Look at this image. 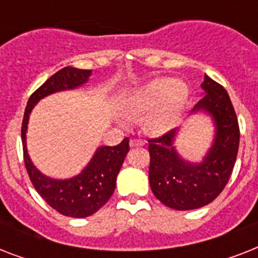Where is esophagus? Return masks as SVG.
Listing matches in <instances>:
<instances>
[{
  "instance_id": "esophagus-1",
  "label": "esophagus",
  "mask_w": 258,
  "mask_h": 258,
  "mask_svg": "<svg viewBox=\"0 0 258 258\" xmlns=\"http://www.w3.org/2000/svg\"><path fill=\"white\" fill-rule=\"evenodd\" d=\"M146 145V141L143 139H131L130 141V146L131 147H142V146Z\"/></svg>"
}]
</instances>
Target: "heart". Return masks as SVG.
Segmentation results:
<instances>
[{"mask_svg":"<svg viewBox=\"0 0 258 258\" xmlns=\"http://www.w3.org/2000/svg\"><path fill=\"white\" fill-rule=\"evenodd\" d=\"M187 86L180 80L154 78L134 88L125 99L130 111L146 112L145 124L154 133H166L178 123L187 103Z\"/></svg>","mask_w":258,"mask_h":258,"instance_id":"1","label":"heart"}]
</instances>
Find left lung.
Returning a JSON list of instances; mask_svg holds the SVG:
<instances>
[{"label":"left lung","mask_w":258,"mask_h":258,"mask_svg":"<svg viewBox=\"0 0 258 258\" xmlns=\"http://www.w3.org/2000/svg\"><path fill=\"white\" fill-rule=\"evenodd\" d=\"M205 95L192 112L210 113L216 123V139L201 163H190L174 147L176 130L149 139L150 186L162 204L175 210H192L210 204L228 183L236 163L240 127L236 111L224 87L205 75Z\"/></svg>","instance_id":"obj_1"}]
</instances>
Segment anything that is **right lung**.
Returning <instances> with one entry per match:
<instances>
[{"mask_svg":"<svg viewBox=\"0 0 258 258\" xmlns=\"http://www.w3.org/2000/svg\"><path fill=\"white\" fill-rule=\"evenodd\" d=\"M91 71L66 67L52 75L40 88L32 93L26 104L21 127L22 150L26 171L34 188L42 200L62 216L84 218L96 213L111 198L125 155L130 151L128 138L120 145L99 147L86 169L70 179H52L38 171L26 151V128L29 113L40 99L50 93L74 89L88 80Z\"/></svg>","mask_w":258,"mask_h":258,"instance_id":"obj_1","label":"right lung"}]
</instances>
